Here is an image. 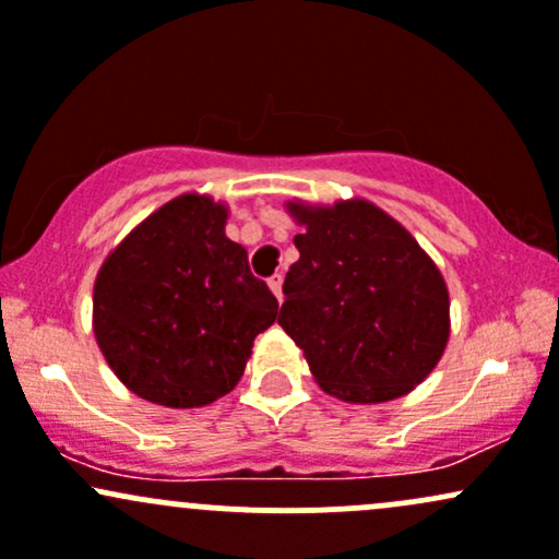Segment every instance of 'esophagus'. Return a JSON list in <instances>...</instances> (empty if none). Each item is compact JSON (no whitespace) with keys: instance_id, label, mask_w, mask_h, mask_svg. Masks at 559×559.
Returning a JSON list of instances; mask_svg holds the SVG:
<instances>
[{"instance_id":"esophagus-1","label":"esophagus","mask_w":559,"mask_h":559,"mask_svg":"<svg viewBox=\"0 0 559 559\" xmlns=\"http://www.w3.org/2000/svg\"><path fill=\"white\" fill-rule=\"evenodd\" d=\"M269 287H272L274 296H277V300H282V274L280 272L269 277Z\"/></svg>"}]
</instances>
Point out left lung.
I'll return each mask as SVG.
<instances>
[{
  "label": "left lung",
  "instance_id": "obj_1",
  "mask_svg": "<svg viewBox=\"0 0 559 559\" xmlns=\"http://www.w3.org/2000/svg\"><path fill=\"white\" fill-rule=\"evenodd\" d=\"M304 224L287 272L282 330L332 396L378 404L404 396L441 359L449 290L415 237L378 205H290Z\"/></svg>",
  "mask_w": 559,
  "mask_h": 559
}]
</instances>
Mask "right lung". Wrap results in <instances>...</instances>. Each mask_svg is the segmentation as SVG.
<instances>
[{"mask_svg":"<svg viewBox=\"0 0 559 559\" xmlns=\"http://www.w3.org/2000/svg\"><path fill=\"white\" fill-rule=\"evenodd\" d=\"M227 209L181 195L147 216L99 269L94 335L136 396L192 409L227 396L277 298L224 235Z\"/></svg>","mask_w":559,"mask_h":559,"instance_id":"right-lung-1","label":"right lung"}]
</instances>
